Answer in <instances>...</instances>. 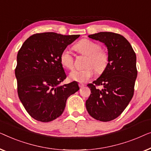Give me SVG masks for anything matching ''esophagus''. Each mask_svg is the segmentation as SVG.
Returning <instances> with one entry per match:
<instances>
[{
  "instance_id": "34e87169",
  "label": "esophagus",
  "mask_w": 151,
  "mask_h": 151,
  "mask_svg": "<svg viewBox=\"0 0 151 151\" xmlns=\"http://www.w3.org/2000/svg\"><path fill=\"white\" fill-rule=\"evenodd\" d=\"M78 86H79L80 88H83L85 86V85L83 84V83H79V84H78Z\"/></svg>"
}]
</instances>
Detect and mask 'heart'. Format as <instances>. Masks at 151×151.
I'll return each instance as SVG.
<instances>
[{
	"label": "heart",
	"instance_id": "obj_1",
	"mask_svg": "<svg viewBox=\"0 0 151 151\" xmlns=\"http://www.w3.org/2000/svg\"><path fill=\"white\" fill-rule=\"evenodd\" d=\"M75 49L80 55L87 56L86 68L75 70L69 75L70 79L75 81L86 82L94 75V70L97 73H103L109 63V55L97 42L88 39H83L76 43ZM60 61L63 66L69 70L73 69L75 62L73 55L68 50L64 49L60 55Z\"/></svg>",
	"mask_w": 151,
	"mask_h": 151
}]
</instances>
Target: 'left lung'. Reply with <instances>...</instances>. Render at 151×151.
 <instances>
[{"label":"left lung","mask_w":151,"mask_h":151,"mask_svg":"<svg viewBox=\"0 0 151 151\" xmlns=\"http://www.w3.org/2000/svg\"><path fill=\"white\" fill-rule=\"evenodd\" d=\"M88 37L105 44L109 63L101 76L88 85L91 94L86 102V109L92 118L108 122L118 117L133 98L137 75L136 55L120 34L100 32ZM99 85L104 87L102 90L97 88Z\"/></svg>","instance_id":"left-lung-1"}]
</instances>
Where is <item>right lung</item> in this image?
I'll return each instance as SVG.
<instances>
[{"label":"right lung","instance_id":"1","mask_svg":"<svg viewBox=\"0 0 151 151\" xmlns=\"http://www.w3.org/2000/svg\"><path fill=\"white\" fill-rule=\"evenodd\" d=\"M79 36L36 33L19 50L15 70L18 94L25 109L35 120L48 122L59 117L68 98L79 90L75 81L60 86L66 78L60 55Z\"/></svg>","mask_w":151,"mask_h":151}]
</instances>
